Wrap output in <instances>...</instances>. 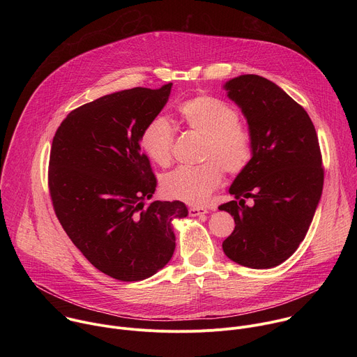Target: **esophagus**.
I'll use <instances>...</instances> for the list:
<instances>
[{
    "label": "esophagus",
    "mask_w": 357,
    "mask_h": 357,
    "mask_svg": "<svg viewBox=\"0 0 357 357\" xmlns=\"http://www.w3.org/2000/svg\"><path fill=\"white\" fill-rule=\"evenodd\" d=\"M208 211L205 208H199V206H192L189 208V215L196 218V216H202V215H206Z\"/></svg>",
    "instance_id": "1"
}]
</instances>
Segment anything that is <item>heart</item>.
<instances>
[{
    "instance_id": "obj_1",
    "label": "heart",
    "mask_w": 357,
    "mask_h": 357,
    "mask_svg": "<svg viewBox=\"0 0 357 357\" xmlns=\"http://www.w3.org/2000/svg\"><path fill=\"white\" fill-rule=\"evenodd\" d=\"M185 126L205 137L196 167H179L162 178L165 196L189 205H200L220 185L223 171L241 174L254 152L251 130L241 124L238 112L226 101L213 96H196L179 106ZM175 131L164 117L151 120L141 132L139 145L145 155L160 167L172 161Z\"/></svg>"
}]
</instances>
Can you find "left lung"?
<instances>
[{
  "label": "left lung",
  "instance_id": "8db88e82",
  "mask_svg": "<svg viewBox=\"0 0 357 357\" xmlns=\"http://www.w3.org/2000/svg\"><path fill=\"white\" fill-rule=\"evenodd\" d=\"M225 89L247 119L254 152L229 189L236 200L219 206L236 223L223 251L244 267L271 268L292 256L314 219L324 188L318 135L305 109L268 79L241 75Z\"/></svg>",
  "mask_w": 357,
  "mask_h": 357
}]
</instances>
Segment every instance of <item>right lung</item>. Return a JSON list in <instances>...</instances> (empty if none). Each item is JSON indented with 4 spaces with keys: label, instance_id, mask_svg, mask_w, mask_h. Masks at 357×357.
<instances>
[{
    "label": "right lung",
    "instance_id": "obj_1",
    "mask_svg": "<svg viewBox=\"0 0 357 357\" xmlns=\"http://www.w3.org/2000/svg\"><path fill=\"white\" fill-rule=\"evenodd\" d=\"M172 83L100 97L68 114L50 148L47 186L63 230L101 273L131 282L158 273L175 250L172 220L185 203L157 188L139 137L167 105Z\"/></svg>",
    "mask_w": 357,
    "mask_h": 357
}]
</instances>
